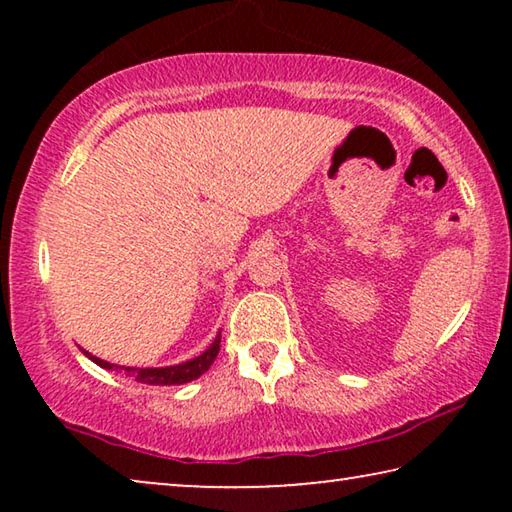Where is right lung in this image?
I'll return each instance as SVG.
<instances>
[{
    "label": "right lung",
    "instance_id": "add662e5",
    "mask_svg": "<svg viewBox=\"0 0 512 512\" xmlns=\"http://www.w3.org/2000/svg\"><path fill=\"white\" fill-rule=\"evenodd\" d=\"M221 348V332L216 334L214 343L207 348L203 354H198V357L189 359L185 363H178V366H167V368H131V366H117V363H108L99 357H94V354L85 352V357L92 359L97 366L106 368V370H124L128 377H133L135 381H140V384H151V386H178V384H187V381L198 379L203 375V372L210 370V366L216 359V354H219Z\"/></svg>",
    "mask_w": 512,
    "mask_h": 512
}]
</instances>
